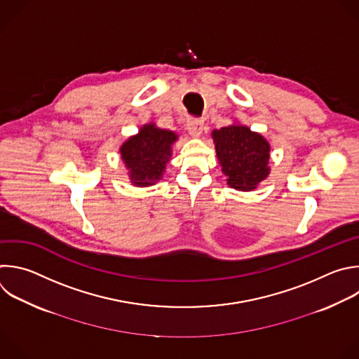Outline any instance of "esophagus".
Listing matches in <instances>:
<instances>
[{
	"instance_id": "esophagus-1",
	"label": "esophagus",
	"mask_w": 359,
	"mask_h": 359,
	"mask_svg": "<svg viewBox=\"0 0 359 359\" xmlns=\"http://www.w3.org/2000/svg\"><path fill=\"white\" fill-rule=\"evenodd\" d=\"M203 128H204V121H203V119H200V118H191V119H189V121H187V131L194 138L201 135Z\"/></svg>"
}]
</instances>
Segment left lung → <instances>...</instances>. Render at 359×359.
<instances>
[{
    "instance_id": "left-lung-1",
    "label": "left lung",
    "mask_w": 359,
    "mask_h": 359,
    "mask_svg": "<svg viewBox=\"0 0 359 359\" xmlns=\"http://www.w3.org/2000/svg\"><path fill=\"white\" fill-rule=\"evenodd\" d=\"M211 137L221 170L232 189L251 191L268 177L271 147L261 134L233 124L214 130Z\"/></svg>"
}]
</instances>
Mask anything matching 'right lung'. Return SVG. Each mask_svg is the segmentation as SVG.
I'll use <instances>...</instances> for the list:
<instances>
[{
  "label": "right lung",
  "instance_id": "right-lung-1",
  "mask_svg": "<svg viewBox=\"0 0 359 359\" xmlns=\"http://www.w3.org/2000/svg\"><path fill=\"white\" fill-rule=\"evenodd\" d=\"M176 140L175 133L161 130L155 124H147L137 135L123 144L119 154L130 170V180L134 186L147 187L162 179Z\"/></svg>",
  "mask_w": 359,
  "mask_h": 359
}]
</instances>
